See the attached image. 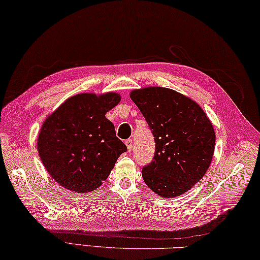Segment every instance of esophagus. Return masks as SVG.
Masks as SVG:
<instances>
[{"mask_svg": "<svg viewBox=\"0 0 260 260\" xmlns=\"http://www.w3.org/2000/svg\"><path fill=\"white\" fill-rule=\"evenodd\" d=\"M125 144H126V146H127V150H128V152H131V151H132V147H133V141H132L131 139L126 140V141H125Z\"/></svg>", "mask_w": 260, "mask_h": 260, "instance_id": "1", "label": "esophagus"}]
</instances>
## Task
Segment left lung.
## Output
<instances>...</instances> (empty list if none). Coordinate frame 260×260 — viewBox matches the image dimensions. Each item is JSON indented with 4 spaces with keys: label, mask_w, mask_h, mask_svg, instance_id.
<instances>
[{
    "label": "left lung",
    "mask_w": 260,
    "mask_h": 260,
    "mask_svg": "<svg viewBox=\"0 0 260 260\" xmlns=\"http://www.w3.org/2000/svg\"><path fill=\"white\" fill-rule=\"evenodd\" d=\"M155 141L153 161L142 170L143 180L159 197L174 198L189 191L211 164L215 134L199 105L164 87L131 92Z\"/></svg>",
    "instance_id": "left-lung-1"
}]
</instances>
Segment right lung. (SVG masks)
<instances>
[{
  "label": "right lung",
  "mask_w": 260,
  "mask_h": 260,
  "mask_svg": "<svg viewBox=\"0 0 260 260\" xmlns=\"http://www.w3.org/2000/svg\"><path fill=\"white\" fill-rule=\"evenodd\" d=\"M120 102L116 92L68 98L43 123L38 152L48 173L67 190L88 193L106 181L127 147L106 113Z\"/></svg>",
  "instance_id": "1"
}]
</instances>
